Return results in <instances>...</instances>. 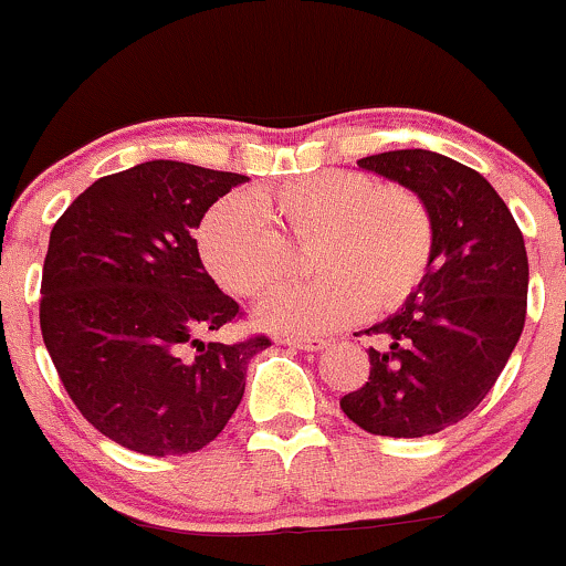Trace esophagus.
Here are the masks:
<instances>
[{
  "label": "esophagus",
  "mask_w": 566,
  "mask_h": 566,
  "mask_svg": "<svg viewBox=\"0 0 566 566\" xmlns=\"http://www.w3.org/2000/svg\"><path fill=\"white\" fill-rule=\"evenodd\" d=\"M282 340V344H287V346H295V349H303V352H319V349H325L327 344H331V340L327 338H279Z\"/></svg>",
  "instance_id": "obj_1"
}]
</instances>
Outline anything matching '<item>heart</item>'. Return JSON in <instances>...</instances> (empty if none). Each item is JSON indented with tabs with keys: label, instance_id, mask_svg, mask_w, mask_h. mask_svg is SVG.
<instances>
[{
	"label": "heart",
	"instance_id": "1",
	"mask_svg": "<svg viewBox=\"0 0 566 566\" xmlns=\"http://www.w3.org/2000/svg\"><path fill=\"white\" fill-rule=\"evenodd\" d=\"M316 244L319 282L284 290L254 319L273 333L319 335L365 312H389L427 276L434 222L427 203L402 185L368 174L314 171L250 198L217 201L198 228L209 273L241 297H263L295 273V251Z\"/></svg>",
	"mask_w": 566,
	"mask_h": 566
}]
</instances>
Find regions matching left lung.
Returning <instances> with one entry per match:
<instances>
[{
  "label": "left lung",
  "instance_id": "obj_1",
  "mask_svg": "<svg viewBox=\"0 0 566 566\" xmlns=\"http://www.w3.org/2000/svg\"><path fill=\"white\" fill-rule=\"evenodd\" d=\"M421 196L434 222L427 276L400 312L368 327L370 376L340 397L365 432L424 438L462 421L494 387L526 316L530 260L511 209L475 169L432 150L357 160Z\"/></svg>",
  "mask_w": 566,
  "mask_h": 566
}]
</instances>
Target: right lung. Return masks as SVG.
I'll use <instances>...</instances> for the list:
<instances>
[{
  "instance_id": "right-lung-1",
  "label": "right lung",
  "mask_w": 566,
  "mask_h": 566,
  "mask_svg": "<svg viewBox=\"0 0 566 566\" xmlns=\"http://www.w3.org/2000/svg\"><path fill=\"white\" fill-rule=\"evenodd\" d=\"M250 177L147 160L96 179L51 231L40 327L80 413L147 457L212 443L247 387V365L271 346L203 344L239 303L214 284L192 231Z\"/></svg>"
}]
</instances>
